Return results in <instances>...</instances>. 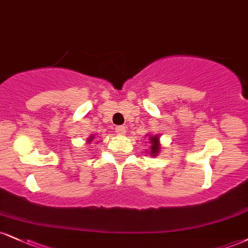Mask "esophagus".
Instances as JSON below:
<instances>
[{
    "mask_svg": "<svg viewBox=\"0 0 248 248\" xmlns=\"http://www.w3.org/2000/svg\"><path fill=\"white\" fill-rule=\"evenodd\" d=\"M115 132L119 134V135H124L127 132V128L124 126H116L115 127Z\"/></svg>",
    "mask_w": 248,
    "mask_h": 248,
    "instance_id": "34e87169",
    "label": "esophagus"
}]
</instances>
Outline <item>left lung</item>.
Segmentation results:
<instances>
[{
  "label": "left lung",
  "instance_id": "left-lung-1",
  "mask_svg": "<svg viewBox=\"0 0 248 248\" xmlns=\"http://www.w3.org/2000/svg\"><path fill=\"white\" fill-rule=\"evenodd\" d=\"M150 143H151V151L150 155L153 156H156L160 149V144H159V137L158 135L156 136H150Z\"/></svg>",
  "mask_w": 248,
  "mask_h": 248
}]
</instances>
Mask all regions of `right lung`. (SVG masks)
<instances>
[{"mask_svg": "<svg viewBox=\"0 0 248 248\" xmlns=\"http://www.w3.org/2000/svg\"><path fill=\"white\" fill-rule=\"evenodd\" d=\"M93 139H94V136H93V135L90 136V137H89V139H88V142H91L92 140H93Z\"/></svg>", "mask_w": 248, "mask_h": 248, "instance_id": "1", "label": "right lung"}]
</instances>
